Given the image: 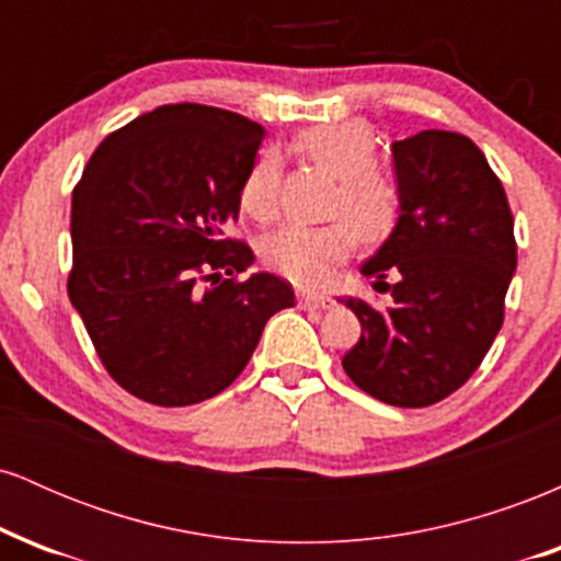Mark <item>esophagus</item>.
Here are the masks:
<instances>
[{
  "mask_svg": "<svg viewBox=\"0 0 561 561\" xmlns=\"http://www.w3.org/2000/svg\"><path fill=\"white\" fill-rule=\"evenodd\" d=\"M300 308H332L334 300L330 295H317V293H300L298 295Z\"/></svg>",
  "mask_w": 561,
  "mask_h": 561,
  "instance_id": "34e87169",
  "label": "esophagus"
}]
</instances>
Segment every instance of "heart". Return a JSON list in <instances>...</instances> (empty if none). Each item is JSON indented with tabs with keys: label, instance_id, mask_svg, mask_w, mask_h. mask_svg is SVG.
<instances>
[{
	"label": "heart",
	"instance_id": "obj_1",
	"mask_svg": "<svg viewBox=\"0 0 561 561\" xmlns=\"http://www.w3.org/2000/svg\"><path fill=\"white\" fill-rule=\"evenodd\" d=\"M298 147L313 163L340 179L332 210L343 214L321 227L287 224L263 237L261 255L268 268L302 287L330 282L334 268L356 248L358 234L366 242H379L396 229L401 218V190L375 169L377 139L362 121H334L306 128ZM279 158L263 152L244 173L240 208L253 221H272L279 210Z\"/></svg>",
	"mask_w": 561,
	"mask_h": 561
}]
</instances>
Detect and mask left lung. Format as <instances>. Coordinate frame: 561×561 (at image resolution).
I'll return each mask as SVG.
<instances>
[{
	"label": "left lung",
	"instance_id": "8db88e82",
	"mask_svg": "<svg viewBox=\"0 0 561 561\" xmlns=\"http://www.w3.org/2000/svg\"><path fill=\"white\" fill-rule=\"evenodd\" d=\"M392 163L401 218L362 266L392 306L343 300L362 321L343 369L377 401L422 409L459 390L491 351L517 242L504 186L465 134L430 128L392 141Z\"/></svg>",
	"mask_w": 561,
	"mask_h": 561
}]
</instances>
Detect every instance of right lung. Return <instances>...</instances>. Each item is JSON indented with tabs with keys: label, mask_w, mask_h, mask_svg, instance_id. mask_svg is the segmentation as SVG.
Listing matches in <instances>:
<instances>
[{
	"label": "right lung",
	"mask_w": 561,
	"mask_h": 561,
	"mask_svg": "<svg viewBox=\"0 0 561 561\" xmlns=\"http://www.w3.org/2000/svg\"><path fill=\"white\" fill-rule=\"evenodd\" d=\"M261 139L240 113L163 105L105 137L76 184L68 298L107 375L141 401L218 396L295 306L279 276L240 279L255 255L224 234Z\"/></svg>",
	"instance_id": "add662e5"
}]
</instances>
